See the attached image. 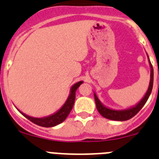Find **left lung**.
<instances>
[{"instance_id":"left-lung-1","label":"left lung","mask_w":159,"mask_h":159,"mask_svg":"<svg viewBox=\"0 0 159 159\" xmlns=\"http://www.w3.org/2000/svg\"><path fill=\"white\" fill-rule=\"evenodd\" d=\"M147 58H148V62H149L150 68H151V78H150L149 86H148L147 93L143 96V97L136 104H135L134 106L122 110H116L113 109V108H108V107L105 106V105H104L101 103V101L98 99L97 94L94 93V99H95L96 106H97V111H99V113L103 117L108 119V120H128L129 119L132 118L134 116L136 115L139 111H140V109L144 106V104H146V102L147 101V100H148V98H149L150 95L151 93V91H152L153 88V81H154V70H153V67L148 55H147Z\"/></svg>"}]
</instances>
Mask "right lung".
I'll return each mask as SVG.
<instances>
[{"mask_svg": "<svg viewBox=\"0 0 159 159\" xmlns=\"http://www.w3.org/2000/svg\"><path fill=\"white\" fill-rule=\"evenodd\" d=\"M83 83V81H78V82L75 83L74 85H73L70 88V94L67 97L66 101L64 103L59 109L57 111H55V113L51 114V115L45 117H32L30 116L24 114L19 109H17L18 111L22 114L24 116L28 119L30 121H31L34 124H37L41 127H44V128H51V127H55V126L58 125V124H61L65 120L68 115L70 114V111L72 110L73 106H74V101H75V93H76V90L78 89V87Z\"/></svg>", "mask_w": 159, "mask_h": 159, "instance_id": "obj_1", "label": "right lung"}]
</instances>
